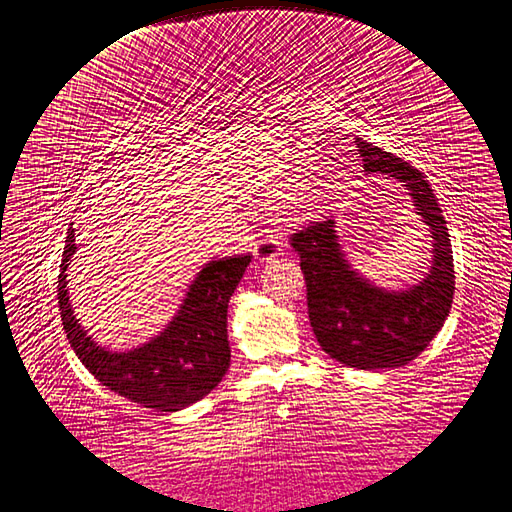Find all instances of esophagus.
I'll use <instances>...</instances> for the list:
<instances>
[{"label": "esophagus", "mask_w": 512, "mask_h": 512, "mask_svg": "<svg viewBox=\"0 0 512 512\" xmlns=\"http://www.w3.org/2000/svg\"><path fill=\"white\" fill-rule=\"evenodd\" d=\"M253 253H255V259H257L259 263L270 261V259H274V257L280 255V240H278L276 236L261 238V240L255 242Z\"/></svg>", "instance_id": "1"}]
</instances>
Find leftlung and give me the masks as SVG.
I'll use <instances>...</instances> for the list:
<instances>
[{
    "label": "left lung",
    "instance_id": "1",
    "mask_svg": "<svg viewBox=\"0 0 512 512\" xmlns=\"http://www.w3.org/2000/svg\"><path fill=\"white\" fill-rule=\"evenodd\" d=\"M368 174L395 178L432 238V261L417 285L391 291L361 276L344 255L336 219L291 236L306 278L308 319L321 349L357 370L400 368L421 355L449 317L455 291L447 221L425 176L383 148L357 138Z\"/></svg>",
    "mask_w": 512,
    "mask_h": 512
}]
</instances>
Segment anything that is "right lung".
Returning <instances> with one entry per match:
<instances>
[{
	"instance_id": "right-lung-1",
	"label": "right lung",
	"mask_w": 512,
	"mask_h": 512,
	"mask_svg": "<svg viewBox=\"0 0 512 512\" xmlns=\"http://www.w3.org/2000/svg\"><path fill=\"white\" fill-rule=\"evenodd\" d=\"M76 249L70 227L59 274V310L74 353L97 381L131 402L161 412L183 410L221 383L232 357L227 306L253 255L204 263L174 317L157 336L134 349L112 351L80 325L72 308L68 268Z\"/></svg>"
}]
</instances>
